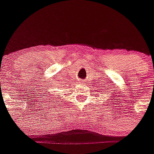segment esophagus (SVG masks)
<instances>
[{
  "label": "esophagus",
  "instance_id": "esophagus-1",
  "mask_svg": "<svg viewBox=\"0 0 154 154\" xmlns=\"http://www.w3.org/2000/svg\"><path fill=\"white\" fill-rule=\"evenodd\" d=\"M79 83H80V84H81V83H83V80H80V81H79Z\"/></svg>",
  "mask_w": 154,
  "mask_h": 154
}]
</instances>
